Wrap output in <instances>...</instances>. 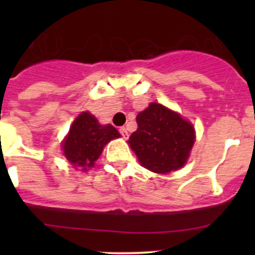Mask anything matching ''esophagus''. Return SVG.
<instances>
[{"label": "esophagus", "mask_w": 255, "mask_h": 255, "mask_svg": "<svg viewBox=\"0 0 255 255\" xmlns=\"http://www.w3.org/2000/svg\"><path fill=\"white\" fill-rule=\"evenodd\" d=\"M120 134L123 135V138L124 139H128L129 138V132H128V129H126V128H120Z\"/></svg>", "instance_id": "34e87169"}]
</instances>
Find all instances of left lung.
Masks as SVG:
<instances>
[{
	"label": "left lung",
	"instance_id": "1",
	"mask_svg": "<svg viewBox=\"0 0 255 255\" xmlns=\"http://www.w3.org/2000/svg\"><path fill=\"white\" fill-rule=\"evenodd\" d=\"M138 129L130 135V148L143 167L170 173L186 163L195 141V130L181 115L159 103H150L136 116Z\"/></svg>",
	"mask_w": 255,
	"mask_h": 255
}]
</instances>
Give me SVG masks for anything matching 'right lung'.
I'll return each mask as SVG.
<instances>
[{"instance_id": "1", "label": "right lung", "mask_w": 255, "mask_h": 255, "mask_svg": "<svg viewBox=\"0 0 255 255\" xmlns=\"http://www.w3.org/2000/svg\"><path fill=\"white\" fill-rule=\"evenodd\" d=\"M120 136L112 125H101L93 115L82 112L70 126L69 134L62 141V149L74 167L87 171L100 158L106 144Z\"/></svg>"}]
</instances>
